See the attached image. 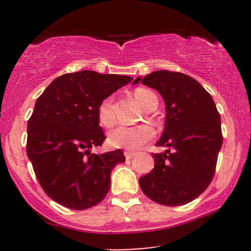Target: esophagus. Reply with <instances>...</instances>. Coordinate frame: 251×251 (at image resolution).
<instances>
[{
	"label": "esophagus",
	"mask_w": 251,
	"mask_h": 251,
	"mask_svg": "<svg viewBox=\"0 0 251 251\" xmlns=\"http://www.w3.org/2000/svg\"><path fill=\"white\" fill-rule=\"evenodd\" d=\"M124 154H125V158L126 159H132V158L134 157V152H131V151H125L124 152Z\"/></svg>",
	"instance_id": "esophagus-1"
}]
</instances>
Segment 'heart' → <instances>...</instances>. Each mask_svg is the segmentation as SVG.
Masks as SVG:
<instances>
[{"mask_svg": "<svg viewBox=\"0 0 251 251\" xmlns=\"http://www.w3.org/2000/svg\"><path fill=\"white\" fill-rule=\"evenodd\" d=\"M134 97L145 111H153L158 105V99L155 94L148 88L139 87L134 91ZM98 118L102 126L109 127L114 123L113 99L111 97L105 98L98 107ZM154 132L148 125L134 126H117L108 132L107 142L109 146L114 149L137 150L144 144L153 138Z\"/></svg>", "mask_w": 251, "mask_h": 251, "instance_id": "obj_1", "label": "heart"}]
</instances>
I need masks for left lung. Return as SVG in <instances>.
<instances>
[{"instance_id": "obj_1", "label": "left lung", "mask_w": 251, "mask_h": 251, "mask_svg": "<svg viewBox=\"0 0 251 251\" xmlns=\"http://www.w3.org/2000/svg\"><path fill=\"white\" fill-rule=\"evenodd\" d=\"M139 81L157 89L165 101V127L157 146L169 148L152 154L154 168L140 177V189L163 205L188 204L214 178L223 143L221 116L211 96L186 74L157 71L133 83Z\"/></svg>"}]
</instances>
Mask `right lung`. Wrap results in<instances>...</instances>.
Wrapping results in <instances>:
<instances>
[{"label":"right lung","mask_w":251,"mask_h":251,"mask_svg":"<svg viewBox=\"0 0 251 251\" xmlns=\"http://www.w3.org/2000/svg\"><path fill=\"white\" fill-rule=\"evenodd\" d=\"M93 71L56 77L36 99L27 126V154L43 191L72 210L97 205L107 195L111 171L125 162L122 150L94 154L106 139L98 107L132 81Z\"/></svg>","instance_id":"1"}]
</instances>
